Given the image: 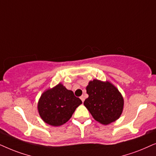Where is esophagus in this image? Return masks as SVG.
<instances>
[{
	"label": "esophagus",
	"instance_id": "1",
	"mask_svg": "<svg viewBox=\"0 0 156 156\" xmlns=\"http://www.w3.org/2000/svg\"><path fill=\"white\" fill-rule=\"evenodd\" d=\"M80 99H81L82 102H84V101H85V98H84L83 95H82V96H80Z\"/></svg>",
	"mask_w": 156,
	"mask_h": 156
}]
</instances>
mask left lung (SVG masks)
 I'll list each match as a JSON object with an SVG mask.
<instances>
[{
    "label": "left lung",
    "instance_id": "obj_1",
    "mask_svg": "<svg viewBox=\"0 0 156 156\" xmlns=\"http://www.w3.org/2000/svg\"><path fill=\"white\" fill-rule=\"evenodd\" d=\"M86 90L88 98L85 100L84 105L95 120L107 125L120 117L123 98L113 84L95 79L89 82Z\"/></svg>",
    "mask_w": 156,
    "mask_h": 156
}]
</instances>
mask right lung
I'll use <instances>...</instances> for the list:
<instances>
[{
  "label": "right lung",
  "mask_w": 156,
  "mask_h": 156,
  "mask_svg": "<svg viewBox=\"0 0 156 156\" xmlns=\"http://www.w3.org/2000/svg\"><path fill=\"white\" fill-rule=\"evenodd\" d=\"M81 103V100L75 96L73 91L59 83L43 93L38 109L43 121L51 126H59L71 118L75 110Z\"/></svg>",
  "instance_id": "obj_1"
}]
</instances>
